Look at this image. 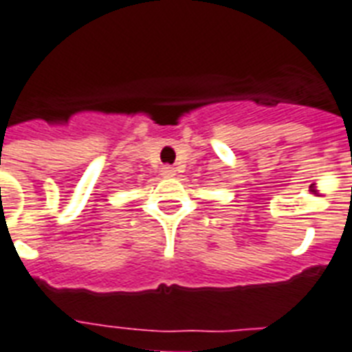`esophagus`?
Wrapping results in <instances>:
<instances>
[{
	"label": "esophagus",
	"mask_w": 352,
	"mask_h": 352,
	"mask_svg": "<svg viewBox=\"0 0 352 352\" xmlns=\"http://www.w3.org/2000/svg\"><path fill=\"white\" fill-rule=\"evenodd\" d=\"M162 174H164V176H167V178H170V176H174V174H176V169H174L173 165H164V167H162Z\"/></svg>",
	"instance_id": "34e87169"
}]
</instances>
